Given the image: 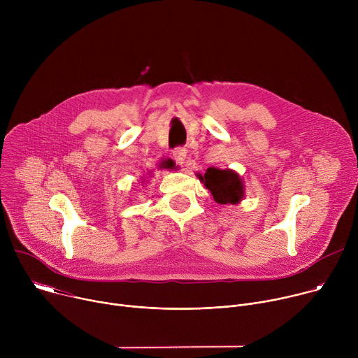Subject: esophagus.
I'll use <instances>...</instances> for the list:
<instances>
[{
	"label": "esophagus",
	"instance_id": "esophagus-1",
	"mask_svg": "<svg viewBox=\"0 0 358 358\" xmlns=\"http://www.w3.org/2000/svg\"><path fill=\"white\" fill-rule=\"evenodd\" d=\"M173 157L177 164L184 166L187 162V150L184 147H177L173 150Z\"/></svg>",
	"mask_w": 358,
	"mask_h": 358
}]
</instances>
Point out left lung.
<instances>
[{"label": "left lung", "instance_id": "1", "mask_svg": "<svg viewBox=\"0 0 358 358\" xmlns=\"http://www.w3.org/2000/svg\"><path fill=\"white\" fill-rule=\"evenodd\" d=\"M199 181L210 189L215 202L218 203H238L243 198V182L238 173L227 169L220 170L215 167L207 169L206 174H196Z\"/></svg>", "mask_w": 358, "mask_h": 358}]
</instances>
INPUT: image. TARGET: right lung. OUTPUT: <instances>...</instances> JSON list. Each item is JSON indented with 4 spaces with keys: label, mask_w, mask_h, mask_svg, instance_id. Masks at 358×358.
<instances>
[{
    "label": "right lung",
    "mask_w": 358,
    "mask_h": 358,
    "mask_svg": "<svg viewBox=\"0 0 358 358\" xmlns=\"http://www.w3.org/2000/svg\"><path fill=\"white\" fill-rule=\"evenodd\" d=\"M174 167H176V164H174V162L173 160H163L160 164H159V169H167V170H174Z\"/></svg>",
    "instance_id": "add662e5"
}]
</instances>
